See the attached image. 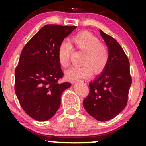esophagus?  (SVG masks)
<instances>
[{"instance_id": "obj_1", "label": "esophagus", "mask_w": 146, "mask_h": 146, "mask_svg": "<svg viewBox=\"0 0 146 146\" xmlns=\"http://www.w3.org/2000/svg\"><path fill=\"white\" fill-rule=\"evenodd\" d=\"M74 82H81L82 84H86V82L84 81V80H77V81H74Z\"/></svg>"}]
</instances>
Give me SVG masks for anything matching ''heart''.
<instances>
[{
    "label": "heart",
    "instance_id": "b5f03b06",
    "mask_svg": "<svg viewBox=\"0 0 146 146\" xmlns=\"http://www.w3.org/2000/svg\"><path fill=\"white\" fill-rule=\"evenodd\" d=\"M83 52L80 60L81 65L72 67L66 73L69 80L85 78L92 74H98L106 66L109 60V52L107 47L100 43L99 39L88 32H82L70 39V44L62 42L58 49V60L60 65L67 68L72 47Z\"/></svg>",
    "mask_w": 146,
    "mask_h": 146
}]
</instances>
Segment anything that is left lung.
Returning a JSON list of instances; mask_svg holds the SVG:
<instances>
[{
    "label": "left lung",
    "mask_w": 146,
    "mask_h": 146,
    "mask_svg": "<svg viewBox=\"0 0 146 146\" xmlns=\"http://www.w3.org/2000/svg\"><path fill=\"white\" fill-rule=\"evenodd\" d=\"M100 33L108 49V62L102 72L89 84L90 93L83 106L94 118L106 121L126 106L131 77L129 60L119 44L101 30Z\"/></svg>",
    "instance_id": "obj_1"
}]
</instances>
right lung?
Returning <instances> with one entry per match:
<instances>
[{
	"label": "right lung",
	"instance_id": "right-lung-1",
	"mask_svg": "<svg viewBox=\"0 0 146 146\" xmlns=\"http://www.w3.org/2000/svg\"><path fill=\"white\" fill-rule=\"evenodd\" d=\"M77 27L44 26L23 48L15 72V90L23 110L37 121L52 117L60 106L61 95L71 86L58 83L63 72L58 49Z\"/></svg>",
	"mask_w": 146,
	"mask_h": 146
}]
</instances>
